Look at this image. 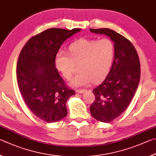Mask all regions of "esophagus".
<instances>
[{
  "instance_id": "1",
  "label": "esophagus",
  "mask_w": 156,
  "mask_h": 156,
  "mask_svg": "<svg viewBox=\"0 0 156 156\" xmlns=\"http://www.w3.org/2000/svg\"><path fill=\"white\" fill-rule=\"evenodd\" d=\"M76 93H80V94H83L86 92V90H76Z\"/></svg>"
}]
</instances>
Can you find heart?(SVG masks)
Here are the masks:
<instances>
[{
  "mask_svg": "<svg viewBox=\"0 0 156 156\" xmlns=\"http://www.w3.org/2000/svg\"><path fill=\"white\" fill-rule=\"evenodd\" d=\"M70 54L59 51L55 64L63 76L69 80L74 73V62H81L80 73L70 81L75 87L87 86L92 81L99 82L107 75L112 64L114 45L108 38L99 40L81 38L71 44Z\"/></svg>",
  "mask_w": 156,
  "mask_h": 156,
  "instance_id": "b5f03b06",
  "label": "heart"
}]
</instances>
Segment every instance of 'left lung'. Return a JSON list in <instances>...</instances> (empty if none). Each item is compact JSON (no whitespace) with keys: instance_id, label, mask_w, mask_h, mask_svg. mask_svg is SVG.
Here are the masks:
<instances>
[{"instance_id":"8db88e82","label":"left lung","mask_w":156,"mask_h":156,"mask_svg":"<svg viewBox=\"0 0 156 156\" xmlns=\"http://www.w3.org/2000/svg\"><path fill=\"white\" fill-rule=\"evenodd\" d=\"M90 31L114 42L113 64L104 81L93 89L95 100L90 107L93 118L110 122L124 112L134 96L140 81V61L134 46L122 35L108 28Z\"/></svg>"}]
</instances>
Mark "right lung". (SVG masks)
<instances>
[{"label": "right lung", "instance_id": "right-lung-1", "mask_svg": "<svg viewBox=\"0 0 156 156\" xmlns=\"http://www.w3.org/2000/svg\"><path fill=\"white\" fill-rule=\"evenodd\" d=\"M80 31L46 29L32 37L19 55L16 75L20 93L31 112L48 123L66 116V101L75 94L59 75L55 57L62 44Z\"/></svg>", "mask_w": 156, "mask_h": 156}]
</instances>
